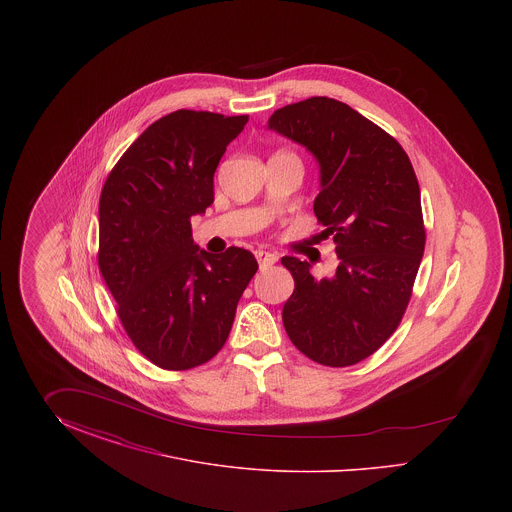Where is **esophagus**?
Returning a JSON list of instances; mask_svg holds the SVG:
<instances>
[{"label": "esophagus", "mask_w": 512, "mask_h": 512, "mask_svg": "<svg viewBox=\"0 0 512 512\" xmlns=\"http://www.w3.org/2000/svg\"><path fill=\"white\" fill-rule=\"evenodd\" d=\"M255 257H257V261H259V267H261V270L272 267V265L278 261V257H276L274 253H270V251H263V249L255 251Z\"/></svg>", "instance_id": "esophagus-1"}]
</instances>
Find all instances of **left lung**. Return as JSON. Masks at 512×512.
Returning a JSON list of instances; mask_svg holds the SVG:
<instances>
[{"instance_id": "8db88e82", "label": "left lung", "mask_w": 512, "mask_h": 512, "mask_svg": "<svg viewBox=\"0 0 512 512\" xmlns=\"http://www.w3.org/2000/svg\"><path fill=\"white\" fill-rule=\"evenodd\" d=\"M268 128L317 159L315 215L338 255L330 278H315L307 261L282 257L295 282L284 328L315 363L357 365L399 326L424 253L413 165L388 132L336 99L276 109Z\"/></svg>"}]
</instances>
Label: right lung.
I'll use <instances>...</instances> for the list:
<instances>
[{
	"label": "right lung",
	"instance_id": "1",
	"mask_svg": "<svg viewBox=\"0 0 512 512\" xmlns=\"http://www.w3.org/2000/svg\"><path fill=\"white\" fill-rule=\"evenodd\" d=\"M247 115L180 109L147 126L99 197V270L128 338L153 365L213 359L257 272L251 251L199 249L190 219L213 203V176Z\"/></svg>",
	"mask_w": 512,
	"mask_h": 512
}]
</instances>
